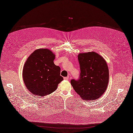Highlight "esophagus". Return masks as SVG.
<instances>
[{
    "mask_svg": "<svg viewBox=\"0 0 133 133\" xmlns=\"http://www.w3.org/2000/svg\"><path fill=\"white\" fill-rule=\"evenodd\" d=\"M64 79H65V80L69 79V77H64Z\"/></svg>",
    "mask_w": 133,
    "mask_h": 133,
    "instance_id": "34e87169",
    "label": "esophagus"
}]
</instances>
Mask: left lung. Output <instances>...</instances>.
Returning a JSON list of instances; mask_svg holds the SVG:
<instances>
[{
  "mask_svg": "<svg viewBox=\"0 0 133 133\" xmlns=\"http://www.w3.org/2000/svg\"><path fill=\"white\" fill-rule=\"evenodd\" d=\"M81 74L79 79L71 80L75 91L85 101L99 98L109 82V69L105 60L96 52L78 55Z\"/></svg>",
  "mask_w": 133,
  "mask_h": 133,
  "instance_id": "obj_1",
  "label": "left lung"
}]
</instances>
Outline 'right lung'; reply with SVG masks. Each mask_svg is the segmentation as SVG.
Masks as SVG:
<instances>
[{
	"label": "right lung",
	"instance_id": "right-lung-1",
	"mask_svg": "<svg viewBox=\"0 0 133 133\" xmlns=\"http://www.w3.org/2000/svg\"><path fill=\"white\" fill-rule=\"evenodd\" d=\"M55 54L48 49H38L25 62L23 78L28 90L37 96H44L55 91L63 80L61 68L54 61Z\"/></svg>",
	"mask_w": 133,
	"mask_h": 133
}]
</instances>
